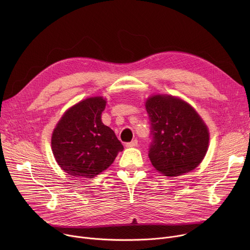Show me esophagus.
Segmentation results:
<instances>
[{"label": "esophagus", "instance_id": "obj_1", "mask_svg": "<svg viewBox=\"0 0 250 250\" xmlns=\"http://www.w3.org/2000/svg\"><path fill=\"white\" fill-rule=\"evenodd\" d=\"M137 145H138V141H137V140H134V141H131L130 143H126L125 146H126V147H132V146H136Z\"/></svg>", "mask_w": 250, "mask_h": 250}]
</instances>
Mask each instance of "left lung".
<instances>
[{"instance_id": "left-lung-1", "label": "left lung", "mask_w": 250, "mask_h": 250, "mask_svg": "<svg viewBox=\"0 0 250 250\" xmlns=\"http://www.w3.org/2000/svg\"><path fill=\"white\" fill-rule=\"evenodd\" d=\"M152 143L148 158L157 171L175 177L194 170L204 159L209 131L200 115L186 102L157 94L147 98Z\"/></svg>"}]
</instances>
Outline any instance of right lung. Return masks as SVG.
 Masks as SVG:
<instances>
[{
  "mask_svg": "<svg viewBox=\"0 0 250 250\" xmlns=\"http://www.w3.org/2000/svg\"><path fill=\"white\" fill-rule=\"evenodd\" d=\"M105 104L102 96L84 99L66 110L53 130L54 158L70 176L92 179L124 149L114 131L102 122Z\"/></svg>",
  "mask_w": 250,
  "mask_h": 250,
  "instance_id": "obj_1",
  "label": "right lung"
}]
</instances>
